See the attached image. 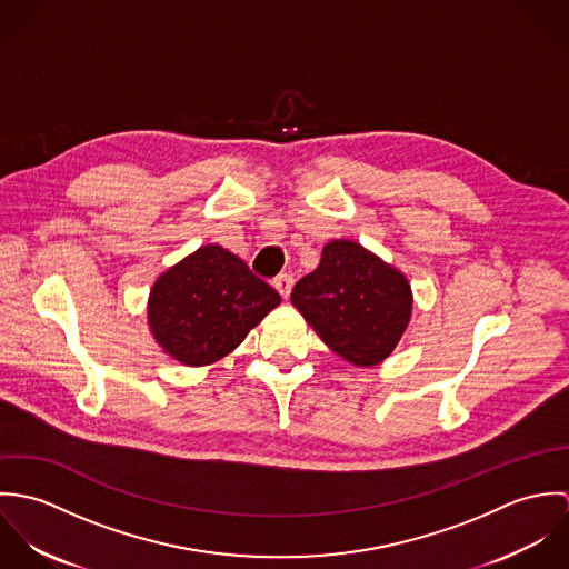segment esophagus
Segmentation results:
<instances>
[{"label":"esophagus","instance_id":"esophagus-1","mask_svg":"<svg viewBox=\"0 0 569 569\" xmlns=\"http://www.w3.org/2000/svg\"><path fill=\"white\" fill-rule=\"evenodd\" d=\"M271 284L276 287V291H278L282 298H287V296L291 293V289H293V276H291V273H280V276L273 278Z\"/></svg>","mask_w":569,"mask_h":569}]
</instances>
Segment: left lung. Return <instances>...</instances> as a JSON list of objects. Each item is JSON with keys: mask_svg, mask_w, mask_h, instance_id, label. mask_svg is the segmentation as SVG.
Instances as JSON below:
<instances>
[{"mask_svg": "<svg viewBox=\"0 0 569 569\" xmlns=\"http://www.w3.org/2000/svg\"><path fill=\"white\" fill-rule=\"evenodd\" d=\"M293 307L326 346L355 366L392 355L411 318L406 276L352 241H330L316 271L298 280Z\"/></svg>", "mask_w": 569, "mask_h": 569, "instance_id": "left-lung-1", "label": "left lung"}]
</instances>
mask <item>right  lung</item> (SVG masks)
Masks as SVG:
<instances>
[{"mask_svg": "<svg viewBox=\"0 0 569 569\" xmlns=\"http://www.w3.org/2000/svg\"><path fill=\"white\" fill-rule=\"evenodd\" d=\"M280 296L221 244H203L163 271L149 296V326L166 355L208 366L232 352Z\"/></svg>", "mask_w": 569, "mask_h": 569, "instance_id": "right-lung-1", "label": "right lung"}]
</instances>
